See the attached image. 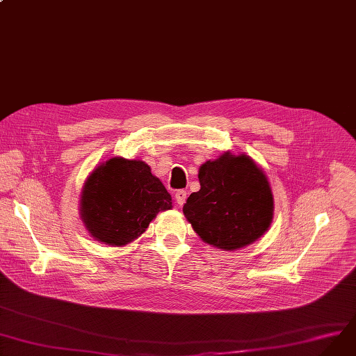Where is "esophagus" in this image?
Masks as SVG:
<instances>
[{"label": "esophagus", "mask_w": 356, "mask_h": 356, "mask_svg": "<svg viewBox=\"0 0 356 356\" xmlns=\"http://www.w3.org/2000/svg\"><path fill=\"white\" fill-rule=\"evenodd\" d=\"M175 198H177V202H178L179 205H184L185 201H186V191H184V189L177 191V193H175Z\"/></svg>", "instance_id": "34e87169"}]
</instances>
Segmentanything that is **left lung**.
Returning a JSON list of instances; mask_svg holds the SVG:
<instances>
[{
	"instance_id": "obj_1",
	"label": "left lung",
	"mask_w": 356,
	"mask_h": 356,
	"mask_svg": "<svg viewBox=\"0 0 356 356\" xmlns=\"http://www.w3.org/2000/svg\"><path fill=\"white\" fill-rule=\"evenodd\" d=\"M201 189L184 205L194 231L209 245L234 251L258 239L270 225L269 182L247 155L224 154L200 168Z\"/></svg>"
}]
</instances>
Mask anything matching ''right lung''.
<instances>
[{
    "instance_id": "1",
    "label": "right lung",
    "mask_w": 356,
    "mask_h": 356,
    "mask_svg": "<svg viewBox=\"0 0 356 356\" xmlns=\"http://www.w3.org/2000/svg\"><path fill=\"white\" fill-rule=\"evenodd\" d=\"M172 198L143 161L111 158L90 175L81 197V216L90 234L108 245L140 236Z\"/></svg>"
}]
</instances>
